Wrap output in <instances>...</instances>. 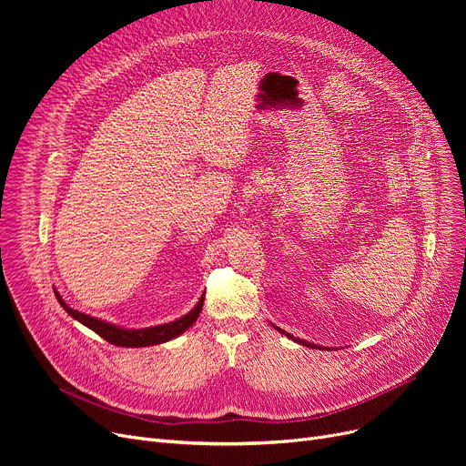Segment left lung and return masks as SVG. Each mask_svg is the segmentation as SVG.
Wrapping results in <instances>:
<instances>
[{"mask_svg":"<svg viewBox=\"0 0 466 466\" xmlns=\"http://www.w3.org/2000/svg\"><path fill=\"white\" fill-rule=\"evenodd\" d=\"M274 329H278V327H274ZM281 334H285L287 338H290V339H295L297 341V344H300V346H306V348H311V350H323V348H319V346H317V344H311V341H306V339H302V338H295V336H290L289 332H285V330H281V329H278ZM327 350V348H325Z\"/></svg>","mask_w":466,"mask_h":466,"instance_id":"1","label":"left lung"}]
</instances>
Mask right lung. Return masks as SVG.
Returning a JSON list of instances; mask_svg holds the SVG:
<instances>
[{
  "mask_svg": "<svg viewBox=\"0 0 466 466\" xmlns=\"http://www.w3.org/2000/svg\"><path fill=\"white\" fill-rule=\"evenodd\" d=\"M55 295H56L60 306L67 311V315L73 317V319L88 327L96 334H100L104 339L109 341V344H115L120 348H147V346H158V344H164V341L176 339L177 336H181L185 330H188L196 323V319H198V315L202 311V306H204V295H202V299L196 302V306L176 321L162 323L157 327H145V329H127V327L97 319V317L73 309L69 304H66V300L60 297L58 290H55Z\"/></svg>",
  "mask_w": 466,
  "mask_h": 466,
  "instance_id": "1",
  "label": "right lung"
}]
</instances>
